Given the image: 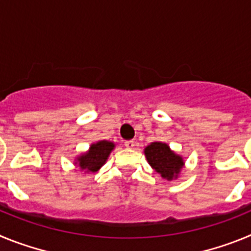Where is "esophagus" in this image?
I'll use <instances>...</instances> for the list:
<instances>
[{
	"mask_svg": "<svg viewBox=\"0 0 251 251\" xmlns=\"http://www.w3.org/2000/svg\"><path fill=\"white\" fill-rule=\"evenodd\" d=\"M124 146H126L128 150H132V148H134V146H136V142H134V141H126V142H124Z\"/></svg>",
	"mask_w": 251,
	"mask_h": 251,
	"instance_id": "34e87169",
	"label": "esophagus"
}]
</instances>
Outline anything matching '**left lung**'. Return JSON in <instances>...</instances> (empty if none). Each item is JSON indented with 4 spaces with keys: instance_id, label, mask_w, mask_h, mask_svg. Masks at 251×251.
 Returning a JSON list of instances; mask_svg holds the SVG:
<instances>
[{
    "instance_id": "obj_1",
    "label": "left lung",
    "mask_w": 251,
    "mask_h": 251,
    "mask_svg": "<svg viewBox=\"0 0 251 251\" xmlns=\"http://www.w3.org/2000/svg\"><path fill=\"white\" fill-rule=\"evenodd\" d=\"M145 156L151 167L167 181L178 178L181 171L185 167L182 156L177 154L163 142L157 141L148 145L145 148Z\"/></svg>"
}]
</instances>
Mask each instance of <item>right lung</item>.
Here are the masks:
<instances>
[{
    "label": "right lung",
    "mask_w": 251,
    "mask_h": 251,
    "mask_svg": "<svg viewBox=\"0 0 251 251\" xmlns=\"http://www.w3.org/2000/svg\"><path fill=\"white\" fill-rule=\"evenodd\" d=\"M115 148L114 142L110 141H98L92 143L89 150L75 157L74 165L85 174H94L100 167L105 165L108 157L110 156L112 151Z\"/></svg>",
    "instance_id": "add662e5"
}]
</instances>
